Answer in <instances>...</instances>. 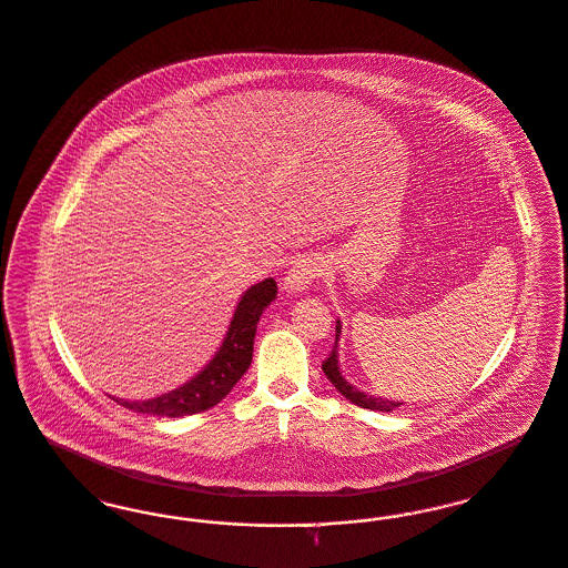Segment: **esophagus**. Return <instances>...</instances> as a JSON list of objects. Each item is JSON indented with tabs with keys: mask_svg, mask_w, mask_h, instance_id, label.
<instances>
[{
	"mask_svg": "<svg viewBox=\"0 0 568 568\" xmlns=\"http://www.w3.org/2000/svg\"><path fill=\"white\" fill-rule=\"evenodd\" d=\"M321 261L314 256H301L284 277V291L288 295H297L312 286V282L321 275Z\"/></svg>",
	"mask_w": 568,
	"mask_h": 568,
	"instance_id": "1",
	"label": "esophagus"
}]
</instances>
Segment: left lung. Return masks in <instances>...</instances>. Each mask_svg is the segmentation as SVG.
Returning <instances> with one entry per match:
<instances>
[{"label":"left lung","instance_id":"1","mask_svg":"<svg viewBox=\"0 0 568 568\" xmlns=\"http://www.w3.org/2000/svg\"><path fill=\"white\" fill-rule=\"evenodd\" d=\"M339 335H342V323L337 321L335 323V346L331 351L327 361L323 363V372L328 378V383L333 387L337 388L346 399H351L353 404H357L361 408H367V410H381V413H390V410H397L404 402H395V399H385V397H376V395H367L363 390H358L357 387H353L351 383H346V378L342 376L339 372V361H337V342H339Z\"/></svg>","mask_w":568,"mask_h":568}]
</instances>
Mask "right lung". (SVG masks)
Masks as SVG:
<instances>
[{"instance_id": "obj_1", "label": "right lung", "mask_w": 568, "mask_h": 568, "mask_svg": "<svg viewBox=\"0 0 568 568\" xmlns=\"http://www.w3.org/2000/svg\"><path fill=\"white\" fill-rule=\"evenodd\" d=\"M277 295V284L267 277L250 286L235 307L229 331L210 363L185 385L143 402L115 399L123 408L153 417H187L220 404L247 372L254 351L256 325L263 310Z\"/></svg>"}]
</instances>
